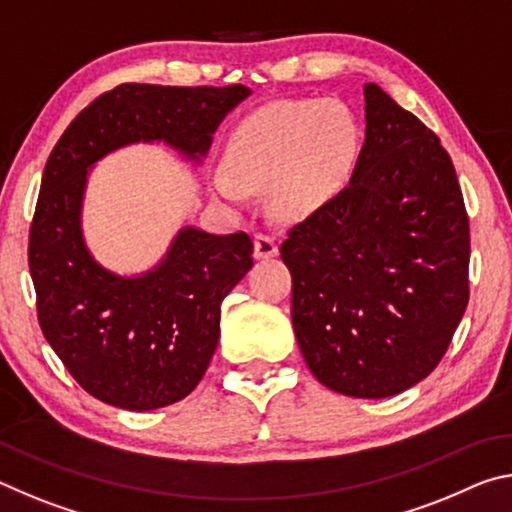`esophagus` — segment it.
<instances>
[{"label":"esophagus","instance_id":"obj_1","mask_svg":"<svg viewBox=\"0 0 512 512\" xmlns=\"http://www.w3.org/2000/svg\"><path fill=\"white\" fill-rule=\"evenodd\" d=\"M253 250L257 259H271L277 255V244L273 237L268 235H257L253 241Z\"/></svg>","mask_w":512,"mask_h":512}]
</instances>
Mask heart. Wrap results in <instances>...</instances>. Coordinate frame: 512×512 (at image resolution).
Returning a JSON list of instances; mask_svg holds the SVG:
<instances>
[{
	"label": "heart",
	"mask_w": 512,
	"mask_h": 512,
	"mask_svg": "<svg viewBox=\"0 0 512 512\" xmlns=\"http://www.w3.org/2000/svg\"><path fill=\"white\" fill-rule=\"evenodd\" d=\"M359 144V126L341 101H277L248 115L225 146L212 192L241 205L248 189H266L277 219L298 221L343 187Z\"/></svg>",
	"instance_id": "obj_1"
}]
</instances>
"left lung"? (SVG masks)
Segmentation results:
<instances>
[{"mask_svg": "<svg viewBox=\"0 0 512 512\" xmlns=\"http://www.w3.org/2000/svg\"><path fill=\"white\" fill-rule=\"evenodd\" d=\"M350 183L280 246L293 332L336 393L379 400L438 366L470 298V223L452 158L422 121L366 83Z\"/></svg>", "mask_w": 512, "mask_h": 512, "instance_id": "8db88e82", "label": "left lung"}]
</instances>
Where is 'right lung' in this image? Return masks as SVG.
I'll return each mask as SVG.
<instances>
[{
    "label": "right lung",
    "instance_id": "right-lung-1",
    "mask_svg": "<svg viewBox=\"0 0 512 512\" xmlns=\"http://www.w3.org/2000/svg\"><path fill=\"white\" fill-rule=\"evenodd\" d=\"M250 94L124 83L92 101L49 155L29 235L38 320L69 375L101 402L153 411L194 391L219 343L221 302L253 268V241L183 225L149 271H110L83 235L90 173L131 144L162 142L201 164Z\"/></svg>",
    "mask_w": 512,
    "mask_h": 512
}]
</instances>
